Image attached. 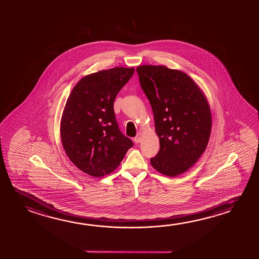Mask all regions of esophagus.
Returning <instances> with one entry per match:
<instances>
[{"instance_id":"esophagus-1","label":"esophagus","mask_w":259,"mask_h":259,"mask_svg":"<svg viewBox=\"0 0 259 259\" xmlns=\"http://www.w3.org/2000/svg\"><path fill=\"white\" fill-rule=\"evenodd\" d=\"M134 141H135V143L136 144H139L140 143L141 141V134L139 133V134H137V136L134 138Z\"/></svg>"}]
</instances>
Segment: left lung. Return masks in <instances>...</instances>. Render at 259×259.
Wrapping results in <instances>:
<instances>
[{"label": "left lung", "mask_w": 259, "mask_h": 259, "mask_svg": "<svg viewBox=\"0 0 259 259\" xmlns=\"http://www.w3.org/2000/svg\"><path fill=\"white\" fill-rule=\"evenodd\" d=\"M153 109L160 150L150 159L159 172L174 177L194 165L208 144L211 115L199 87L185 73L164 66L137 67Z\"/></svg>", "instance_id": "1"}]
</instances>
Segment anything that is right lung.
Returning <instances> with one entry per match:
<instances>
[{
	"label": "right lung",
	"instance_id": "obj_1",
	"mask_svg": "<svg viewBox=\"0 0 259 259\" xmlns=\"http://www.w3.org/2000/svg\"><path fill=\"white\" fill-rule=\"evenodd\" d=\"M135 68H114L85 76L68 97L60 136L69 160L85 174L101 177L118 167L130 138L120 131L114 101Z\"/></svg>",
	"mask_w": 259,
	"mask_h": 259
}]
</instances>
